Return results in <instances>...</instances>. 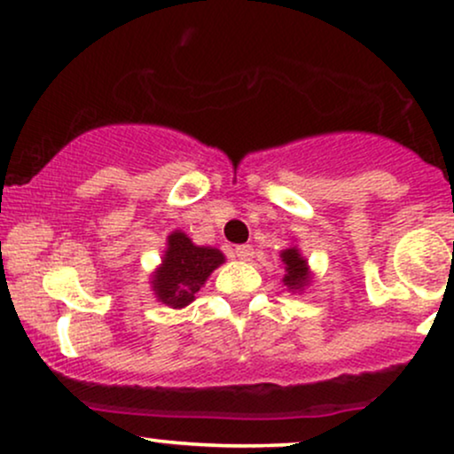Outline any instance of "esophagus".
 Wrapping results in <instances>:
<instances>
[{
  "instance_id": "34e87169",
  "label": "esophagus",
  "mask_w": 454,
  "mask_h": 454,
  "mask_svg": "<svg viewBox=\"0 0 454 454\" xmlns=\"http://www.w3.org/2000/svg\"><path fill=\"white\" fill-rule=\"evenodd\" d=\"M234 255H237L239 260H251L254 258V247L251 245H237V247L232 249Z\"/></svg>"
}]
</instances>
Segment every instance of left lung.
<instances>
[{"label":"left lung","instance_id":"obj_1","mask_svg":"<svg viewBox=\"0 0 454 454\" xmlns=\"http://www.w3.org/2000/svg\"><path fill=\"white\" fill-rule=\"evenodd\" d=\"M283 264H286L287 275L283 277V283L292 289H302L309 283V270H307V260H302V255L298 254L296 247L286 249L281 254Z\"/></svg>","mask_w":454,"mask_h":454}]
</instances>
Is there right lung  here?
<instances>
[{"label": "right lung", "instance_id": "add662e5", "mask_svg": "<svg viewBox=\"0 0 454 454\" xmlns=\"http://www.w3.org/2000/svg\"><path fill=\"white\" fill-rule=\"evenodd\" d=\"M222 262L223 255L217 249L196 247L184 232H173L160 270L152 281L156 298L171 309L185 307Z\"/></svg>", "mask_w": 454, "mask_h": 454}]
</instances>
